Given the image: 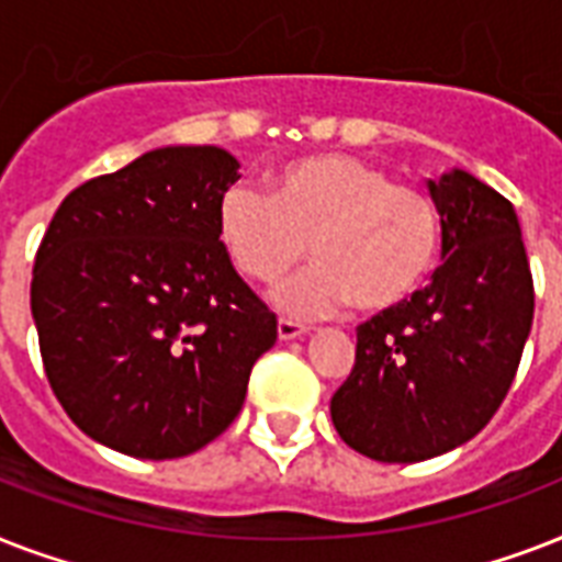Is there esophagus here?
Masks as SVG:
<instances>
[{
    "label": "esophagus",
    "instance_id": "1",
    "mask_svg": "<svg viewBox=\"0 0 562 562\" xmlns=\"http://www.w3.org/2000/svg\"><path fill=\"white\" fill-rule=\"evenodd\" d=\"M308 326L300 324V321H291V317H280L277 321V335H280L282 341H291V338H300V335H306Z\"/></svg>",
    "mask_w": 562,
    "mask_h": 562
}]
</instances>
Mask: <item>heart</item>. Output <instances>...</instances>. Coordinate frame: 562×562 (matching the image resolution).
I'll return each mask as SVG.
<instances>
[{
  "instance_id": "heart-1",
  "label": "heart",
  "mask_w": 562,
  "mask_h": 562,
  "mask_svg": "<svg viewBox=\"0 0 562 562\" xmlns=\"http://www.w3.org/2000/svg\"><path fill=\"white\" fill-rule=\"evenodd\" d=\"M224 254L250 282H273L306 259L317 265L277 289V306L324 315L356 300L361 312L408 303L443 247L435 198L350 154L282 162L268 189L233 187L218 203Z\"/></svg>"
}]
</instances>
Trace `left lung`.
Returning a JSON list of instances; mask_svg holds the SVG:
<instances>
[{"instance_id":"1","label":"left lung","mask_w":562,"mask_h":562,"mask_svg":"<svg viewBox=\"0 0 562 562\" xmlns=\"http://www.w3.org/2000/svg\"><path fill=\"white\" fill-rule=\"evenodd\" d=\"M443 265L408 303L359 326L356 364L333 393L335 431L382 463L467 443L505 402L533 324V277L514 203L454 169L428 180Z\"/></svg>"}]
</instances>
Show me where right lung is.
<instances>
[{
  "label": "right lung",
  "mask_w": 562,
  "mask_h": 562,
  "mask_svg": "<svg viewBox=\"0 0 562 562\" xmlns=\"http://www.w3.org/2000/svg\"><path fill=\"white\" fill-rule=\"evenodd\" d=\"M236 180L224 148H157L72 189L40 241L31 315L48 384L116 452L169 461L215 440L277 341V315L221 247Z\"/></svg>",
  "instance_id": "obj_1"
}]
</instances>
